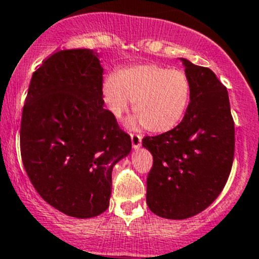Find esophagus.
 I'll use <instances>...</instances> for the list:
<instances>
[{"mask_svg": "<svg viewBox=\"0 0 259 259\" xmlns=\"http://www.w3.org/2000/svg\"><path fill=\"white\" fill-rule=\"evenodd\" d=\"M131 141H132V148L138 149L142 145V137L140 135H136V133H132L131 135Z\"/></svg>", "mask_w": 259, "mask_h": 259, "instance_id": "esophagus-1", "label": "esophagus"}]
</instances>
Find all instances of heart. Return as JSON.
I'll use <instances>...</instances> for the list:
<instances>
[{"label": "heart", "instance_id": "heart-1", "mask_svg": "<svg viewBox=\"0 0 259 259\" xmlns=\"http://www.w3.org/2000/svg\"><path fill=\"white\" fill-rule=\"evenodd\" d=\"M189 96L185 72L156 63L123 67L103 83V102L114 118H122L133 102L138 121L154 133L168 132L180 123Z\"/></svg>", "mask_w": 259, "mask_h": 259}]
</instances>
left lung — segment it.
<instances>
[{"instance_id":"8db88e82","label":"left lung","mask_w":259,"mask_h":259,"mask_svg":"<svg viewBox=\"0 0 259 259\" xmlns=\"http://www.w3.org/2000/svg\"><path fill=\"white\" fill-rule=\"evenodd\" d=\"M191 96L182 122L143 138L153 156L147 204L167 220H186L213 203L225 188L234 156V122L227 89L209 68L180 58Z\"/></svg>"}]
</instances>
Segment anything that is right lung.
Masks as SVG:
<instances>
[{"mask_svg": "<svg viewBox=\"0 0 259 259\" xmlns=\"http://www.w3.org/2000/svg\"><path fill=\"white\" fill-rule=\"evenodd\" d=\"M103 68L93 50L53 53L32 76L21 119V156L39 196L65 214L110 206L112 170L131 137L103 108Z\"/></svg>", "mask_w": 259, "mask_h": 259, "instance_id": "right-lung-1", "label": "right lung"}]
</instances>
